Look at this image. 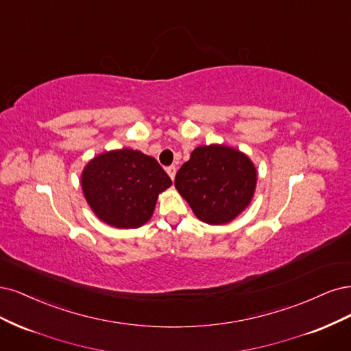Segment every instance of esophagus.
<instances>
[{"mask_svg":"<svg viewBox=\"0 0 351 351\" xmlns=\"http://www.w3.org/2000/svg\"><path fill=\"white\" fill-rule=\"evenodd\" d=\"M166 172H167L169 176H171V179L173 180V179H175V175H176V167H175V166H169V167L166 169Z\"/></svg>","mask_w":351,"mask_h":351,"instance_id":"34e87169","label":"esophagus"}]
</instances>
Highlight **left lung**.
<instances>
[{
    "instance_id": "1",
    "label": "left lung",
    "mask_w": 351,
    "mask_h": 351,
    "mask_svg": "<svg viewBox=\"0 0 351 351\" xmlns=\"http://www.w3.org/2000/svg\"><path fill=\"white\" fill-rule=\"evenodd\" d=\"M256 167L241 150L224 144L198 145L175 178V186L201 221L221 226L251 204Z\"/></svg>"
}]
</instances>
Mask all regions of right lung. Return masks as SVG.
<instances>
[{
    "label": "right lung",
    "mask_w": 351,
    "mask_h": 351,
    "mask_svg": "<svg viewBox=\"0 0 351 351\" xmlns=\"http://www.w3.org/2000/svg\"><path fill=\"white\" fill-rule=\"evenodd\" d=\"M171 178L152 156L138 150L105 152L82 173V189L96 217L117 229H135L153 216L159 194Z\"/></svg>",
    "instance_id": "obj_1"
}]
</instances>
